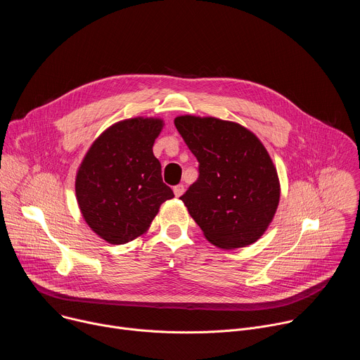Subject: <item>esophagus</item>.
Returning <instances> with one entry per match:
<instances>
[{
    "label": "esophagus",
    "instance_id": "34e87169",
    "mask_svg": "<svg viewBox=\"0 0 360 360\" xmlns=\"http://www.w3.org/2000/svg\"><path fill=\"white\" fill-rule=\"evenodd\" d=\"M184 192H185V186H184L182 184H179V185H175V186H174V193H175V196H176V198H179Z\"/></svg>",
    "mask_w": 360,
    "mask_h": 360
}]
</instances>
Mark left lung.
I'll return each instance as SVG.
<instances>
[{"label": "left lung", "mask_w": 360, "mask_h": 360, "mask_svg": "<svg viewBox=\"0 0 360 360\" xmlns=\"http://www.w3.org/2000/svg\"><path fill=\"white\" fill-rule=\"evenodd\" d=\"M175 127L198 160V179L181 196L207 239L222 249L258 240L279 203V181L261 141L239 124L178 117Z\"/></svg>", "instance_id": "1"}]
</instances>
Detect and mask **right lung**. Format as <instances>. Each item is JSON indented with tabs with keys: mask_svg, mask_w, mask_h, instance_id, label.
Instances as JSON below:
<instances>
[{
	"mask_svg": "<svg viewBox=\"0 0 360 360\" xmlns=\"http://www.w3.org/2000/svg\"><path fill=\"white\" fill-rule=\"evenodd\" d=\"M161 129V120L121 121L92 143L79 167V210L91 229L110 243H127L142 235L161 203L174 198L152 152Z\"/></svg>",
	"mask_w": 360,
	"mask_h": 360,
	"instance_id": "1",
	"label": "right lung"
}]
</instances>
